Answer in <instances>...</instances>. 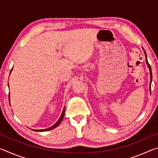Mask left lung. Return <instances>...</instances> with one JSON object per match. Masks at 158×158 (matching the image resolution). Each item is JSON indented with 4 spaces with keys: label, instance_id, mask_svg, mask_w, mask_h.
Returning a JSON list of instances; mask_svg holds the SVG:
<instances>
[{
    "label": "left lung",
    "instance_id": "1",
    "mask_svg": "<svg viewBox=\"0 0 158 158\" xmlns=\"http://www.w3.org/2000/svg\"><path fill=\"white\" fill-rule=\"evenodd\" d=\"M143 50V52H144V54H145V57H146V64H147V66H148V68H149V70H150V77H151V81H150V91H151V81H152V72H151V66H150V65L148 64V60H147V56H146V52L145 50Z\"/></svg>",
    "mask_w": 158,
    "mask_h": 158
}]
</instances>
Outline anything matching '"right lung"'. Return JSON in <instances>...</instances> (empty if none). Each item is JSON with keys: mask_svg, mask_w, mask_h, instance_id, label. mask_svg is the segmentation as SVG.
<instances>
[{"mask_svg": "<svg viewBox=\"0 0 158 158\" xmlns=\"http://www.w3.org/2000/svg\"><path fill=\"white\" fill-rule=\"evenodd\" d=\"M12 69H11V71H10V73H11V72H12ZM8 86H9V84H8ZM9 100H10V95H9ZM64 114H65V107L63 108V112H62V114H61V115H60L59 119L58 120V121H57L56 123H55L54 125H53V126L50 127H49V128H47V129H43V130H33V129H31V130H33V131H35V132H46V131H49V130H52V129H53V128L56 127L57 126H58V125H59V124L60 123L61 121H63V117H64Z\"/></svg>", "mask_w": 158, "mask_h": 158, "instance_id": "right-lung-1", "label": "right lung"}]
</instances>
